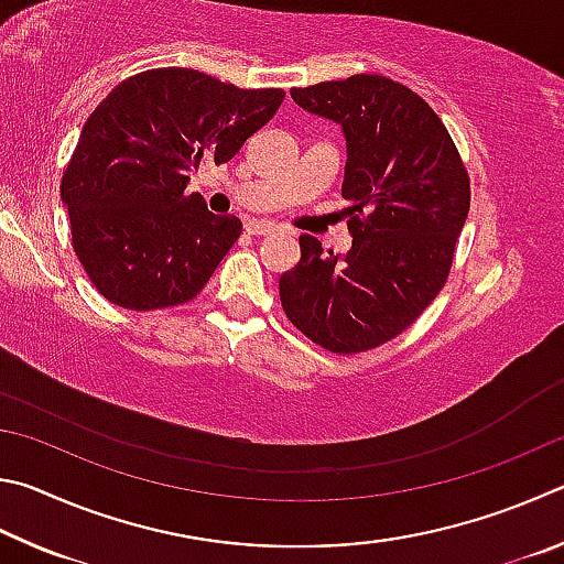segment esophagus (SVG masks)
<instances>
[{"label":"esophagus","instance_id":"1","mask_svg":"<svg viewBox=\"0 0 564 564\" xmlns=\"http://www.w3.org/2000/svg\"><path fill=\"white\" fill-rule=\"evenodd\" d=\"M245 230L250 235H270V232H274V225L267 220H247Z\"/></svg>","mask_w":564,"mask_h":564}]
</instances>
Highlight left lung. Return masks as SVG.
<instances>
[{"instance_id": "1", "label": "left lung", "mask_w": 564, "mask_h": 564, "mask_svg": "<svg viewBox=\"0 0 564 564\" xmlns=\"http://www.w3.org/2000/svg\"><path fill=\"white\" fill-rule=\"evenodd\" d=\"M304 111L347 138L341 195L351 250L324 254L312 235L280 276V300L304 337L334 354L381 347L411 327L448 280L470 207L458 148L419 94L379 74L292 88Z\"/></svg>"}]
</instances>
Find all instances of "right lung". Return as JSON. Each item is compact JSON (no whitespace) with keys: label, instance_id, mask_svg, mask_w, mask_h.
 Returning <instances> with one entry per match:
<instances>
[{"label":"right lung","instance_id":"1","mask_svg":"<svg viewBox=\"0 0 564 564\" xmlns=\"http://www.w3.org/2000/svg\"><path fill=\"white\" fill-rule=\"evenodd\" d=\"M282 88H237L193 68L118 84L78 135L62 177L72 242L108 302L148 312L191 302L242 223L185 193L200 163H227L270 121Z\"/></svg>","mask_w":564,"mask_h":564}]
</instances>
